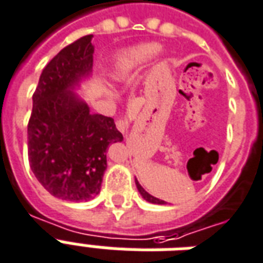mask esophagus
Instances as JSON below:
<instances>
[{"instance_id": "obj_1", "label": "esophagus", "mask_w": 263, "mask_h": 263, "mask_svg": "<svg viewBox=\"0 0 263 263\" xmlns=\"http://www.w3.org/2000/svg\"><path fill=\"white\" fill-rule=\"evenodd\" d=\"M116 127H117L118 131L123 132V134H125L128 131V123L125 120H117L116 121Z\"/></svg>"}]
</instances>
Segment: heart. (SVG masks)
<instances>
[{
	"instance_id": "1",
	"label": "heart",
	"mask_w": 263,
	"mask_h": 263,
	"mask_svg": "<svg viewBox=\"0 0 263 263\" xmlns=\"http://www.w3.org/2000/svg\"><path fill=\"white\" fill-rule=\"evenodd\" d=\"M158 47L156 44H139L131 47L118 56L116 65V77L123 78L134 71V70L145 63L157 52Z\"/></svg>"
}]
</instances>
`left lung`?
<instances>
[{
  "mask_svg": "<svg viewBox=\"0 0 263 263\" xmlns=\"http://www.w3.org/2000/svg\"><path fill=\"white\" fill-rule=\"evenodd\" d=\"M135 183H136V187H138V190H139L140 196L145 198L146 201H149V203H152V204H164L163 200H160V198L154 197V196H152V194L147 193V192H146V190L143 189L142 186H140V183L136 179H135Z\"/></svg>",
  "mask_w": 263,
  "mask_h": 263,
  "instance_id": "8db88e82",
  "label": "left lung"
}]
</instances>
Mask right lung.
Wrapping results in <instances>:
<instances>
[{"instance_id": "add662e5", "label": "right lung", "mask_w": 263, "mask_h": 263, "mask_svg": "<svg viewBox=\"0 0 263 263\" xmlns=\"http://www.w3.org/2000/svg\"><path fill=\"white\" fill-rule=\"evenodd\" d=\"M92 37L67 45L45 66L27 127L31 171L47 192L67 201H88L99 193L107 147L124 139L113 118L89 113L76 93L92 73Z\"/></svg>"}]
</instances>
